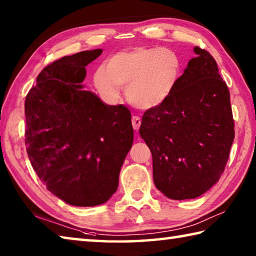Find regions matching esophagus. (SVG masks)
<instances>
[{"label": "esophagus", "mask_w": 256, "mask_h": 256, "mask_svg": "<svg viewBox=\"0 0 256 256\" xmlns=\"http://www.w3.org/2000/svg\"><path fill=\"white\" fill-rule=\"evenodd\" d=\"M132 126L134 130H136V131H138V128H140V126H141V118H138V116H136V115L132 116Z\"/></svg>", "instance_id": "34e87169"}]
</instances>
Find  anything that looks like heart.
<instances>
[{"mask_svg": "<svg viewBox=\"0 0 256 256\" xmlns=\"http://www.w3.org/2000/svg\"><path fill=\"white\" fill-rule=\"evenodd\" d=\"M183 72L178 54L170 48L138 46L122 50L97 68L94 84L106 102L120 97V86L134 106L152 110L162 106L174 94Z\"/></svg>", "mask_w": 256, "mask_h": 256, "instance_id": "obj_1", "label": "heart"}]
</instances>
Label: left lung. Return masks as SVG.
Returning <instances> with one entry per match:
<instances>
[{"label": "left lung", "instance_id": "obj_1", "mask_svg": "<svg viewBox=\"0 0 256 256\" xmlns=\"http://www.w3.org/2000/svg\"><path fill=\"white\" fill-rule=\"evenodd\" d=\"M174 94L142 116L154 182L172 200L202 196L226 168L234 138L230 94L212 55L196 47Z\"/></svg>", "mask_w": 256, "mask_h": 256}]
</instances>
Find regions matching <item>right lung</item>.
Segmentation results:
<instances>
[{
    "label": "right lung",
    "instance_id": "1",
    "mask_svg": "<svg viewBox=\"0 0 256 256\" xmlns=\"http://www.w3.org/2000/svg\"><path fill=\"white\" fill-rule=\"evenodd\" d=\"M102 50L50 63L24 100V142L46 188L68 204L94 206L116 192L133 142L131 112L82 90L86 66Z\"/></svg>",
    "mask_w": 256,
    "mask_h": 256
}]
</instances>
